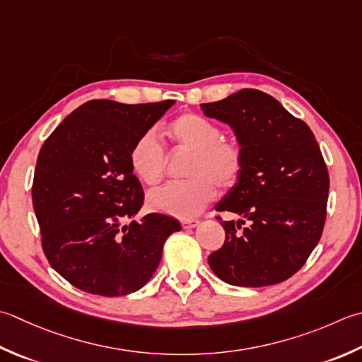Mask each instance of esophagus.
<instances>
[{
  "instance_id": "1",
  "label": "esophagus",
  "mask_w": 362,
  "mask_h": 362,
  "mask_svg": "<svg viewBox=\"0 0 362 362\" xmlns=\"http://www.w3.org/2000/svg\"><path fill=\"white\" fill-rule=\"evenodd\" d=\"M197 224H199V221H197V219H183L182 228L183 229H193V228H196Z\"/></svg>"
}]
</instances>
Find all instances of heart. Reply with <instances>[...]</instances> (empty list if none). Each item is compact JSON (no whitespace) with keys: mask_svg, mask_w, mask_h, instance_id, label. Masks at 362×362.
Masks as SVG:
<instances>
[{"mask_svg":"<svg viewBox=\"0 0 362 362\" xmlns=\"http://www.w3.org/2000/svg\"><path fill=\"white\" fill-rule=\"evenodd\" d=\"M173 143L191 152L185 182H173L152 191L148 207L175 218H193L214 199L215 187L235 185L243 171L245 155L237 141L224 139L216 124L196 112H183L168 125ZM134 175L147 185H157L166 171V152L153 132H144L130 148Z\"/></svg>","mask_w":362,"mask_h":362,"instance_id":"obj_1","label":"heart"}]
</instances>
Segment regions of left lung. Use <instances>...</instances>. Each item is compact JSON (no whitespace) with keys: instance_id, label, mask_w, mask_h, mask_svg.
Masks as SVG:
<instances>
[{"instance_id":"obj_1","label":"left lung","mask_w":362,"mask_h":362,"mask_svg":"<svg viewBox=\"0 0 362 362\" xmlns=\"http://www.w3.org/2000/svg\"><path fill=\"white\" fill-rule=\"evenodd\" d=\"M201 108L230 127L245 155L238 182L215 207L245 219L221 221L224 245L209 265L230 286L279 284L300 270L322 237L329 175L320 147L306 122L257 89Z\"/></svg>"}]
</instances>
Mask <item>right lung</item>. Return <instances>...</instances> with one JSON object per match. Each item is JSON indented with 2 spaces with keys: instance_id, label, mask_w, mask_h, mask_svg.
Listing matches in <instances>:
<instances>
[{
  "instance_id": "1",
  "label": "right lung",
  "mask_w": 362,
  "mask_h": 362,
  "mask_svg": "<svg viewBox=\"0 0 362 362\" xmlns=\"http://www.w3.org/2000/svg\"><path fill=\"white\" fill-rule=\"evenodd\" d=\"M173 105L90 100L42 146L33 182L42 247L76 288L102 296L136 292L157 270L166 238L182 229L161 214L124 224L144 202L130 148Z\"/></svg>"
}]
</instances>
